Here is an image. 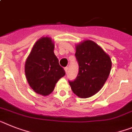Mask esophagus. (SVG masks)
<instances>
[{"label":"esophagus","instance_id":"obj_1","mask_svg":"<svg viewBox=\"0 0 132 132\" xmlns=\"http://www.w3.org/2000/svg\"><path fill=\"white\" fill-rule=\"evenodd\" d=\"M65 73H67V72H68V71H69V67H65Z\"/></svg>","mask_w":132,"mask_h":132}]
</instances>
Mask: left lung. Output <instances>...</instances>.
Wrapping results in <instances>:
<instances>
[{"instance_id": "obj_1", "label": "left lung", "mask_w": 132, "mask_h": 132, "mask_svg": "<svg viewBox=\"0 0 132 132\" xmlns=\"http://www.w3.org/2000/svg\"><path fill=\"white\" fill-rule=\"evenodd\" d=\"M75 57L79 73L73 81H69L75 95L87 98L102 88L111 68L110 56L92 40H87L76 46Z\"/></svg>"}]
</instances>
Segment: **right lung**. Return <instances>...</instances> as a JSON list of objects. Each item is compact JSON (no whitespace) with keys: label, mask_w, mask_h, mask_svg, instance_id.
I'll return each mask as SVG.
<instances>
[{"label":"right lung","mask_w":132,"mask_h":132,"mask_svg":"<svg viewBox=\"0 0 132 132\" xmlns=\"http://www.w3.org/2000/svg\"><path fill=\"white\" fill-rule=\"evenodd\" d=\"M53 51L51 39L42 37L34 45L25 62L24 70L29 85L44 96L52 93L59 79L65 75Z\"/></svg>","instance_id":"right-lung-1"}]
</instances>
